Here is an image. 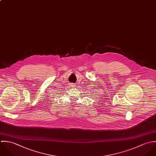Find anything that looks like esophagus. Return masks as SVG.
<instances>
[{
	"instance_id": "esophagus-1",
	"label": "esophagus",
	"mask_w": 156,
	"mask_h": 156,
	"mask_svg": "<svg viewBox=\"0 0 156 156\" xmlns=\"http://www.w3.org/2000/svg\"><path fill=\"white\" fill-rule=\"evenodd\" d=\"M69 86H70V88H75V84H73V83H70V84H69Z\"/></svg>"
}]
</instances>
